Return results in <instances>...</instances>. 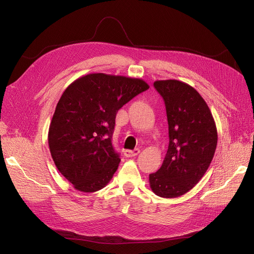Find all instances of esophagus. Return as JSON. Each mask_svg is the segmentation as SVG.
Masks as SVG:
<instances>
[{"label":"esophagus","mask_w":254,"mask_h":254,"mask_svg":"<svg viewBox=\"0 0 254 254\" xmlns=\"http://www.w3.org/2000/svg\"><path fill=\"white\" fill-rule=\"evenodd\" d=\"M139 153H140V149L139 148H136L134 150L127 149V150L124 151V156L127 157V158H130V157H135V156L139 155Z\"/></svg>","instance_id":"obj_1"}]
</instances>
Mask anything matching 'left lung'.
Listing matches in <instances>:
<instances>
[{"label":"left lung","mask_w":254,"mask_h":254,"mask_svg":"<svg viewBox=\"0 0 254 254\" xmlns=\"http://www.w3.org/2000/svg\"><path fill=\"white\" fill-rule=\"evenodd\" d=\"M153 86L165 103L170 144L162 166L149 175V186L160 197L177 198L193 189L209 168L217 128L209 106L190 84L167 79Z\"/></svg>","instance_id":"1"}]
</instances>
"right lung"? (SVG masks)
Instances as JSON below:
<instances>
[{"instance_id":"obj_1","label":"right lung","mask_w":254,"mask_h":254,"mask_svg":"<svg viewBox=\"0 0 254 254\" xmlns=\"http://www.w3.org/2000/svg\"><path fill=\"white\" fill-rule=\"evenodd\" d=\"M149 88L141 78L91 73L61 95L49 128L50 151L58 171L75 190L105 188L121 162L111 143L123 106Z\"/></svg>"}]
</instances>
